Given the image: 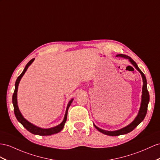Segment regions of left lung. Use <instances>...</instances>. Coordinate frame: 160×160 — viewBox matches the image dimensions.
Here are the masks:
<instances>
[{"instance_id": "obj_1", "label": "left lung", "mask_w": 160, "mask_h": 160, "mask_svg": "<svg viewBox=\"0 0 160 160\" xmlns=\"http://www.w3.org/2000/svg\"><path fill=\"white\" fill-rule=\"evenodd\" d=\"M117 57H124V58H126V59H128L130 62L132 63V64L134 65V66L137 68V70L141 73V74L142 78V80H143L142 101H141V108H140V110H139L138 116H137V118H135V120L132 123H131L130 124L124 127V128H123L120 130H116V131H106V130H103L102 129H100L99 128H98L97 126H96L95 124H94V126H95V128L98 130H99V132L103 133L106 135H109V136H119V135L127 134V133L131 132V131H132L139 124H140V123L143 120H144V118L146 116L147 111V106H148V103H149V94L148 90H147V87L146 77H145L144 73H142V72L141 70L140 69L138 68V65L136 63V62H135V61L133 59H132L131 57H130L129 56L125 55L120 54V55H118Z\"/></svg>"}]
</instances>
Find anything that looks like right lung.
<instances>
[{
	"label": "right lung",
	"mask_w": 160,
	"mask_h": 160,
	"mask_svg": "<svg viewBox=\"0 0 160 160\" xmlns=\"http://www.w3.org/2000/svg\"><path fill=\"white\" fill-rule=\"evenodd\" d=\"M34 60V59H31L29 62L27 63V65H26L25 68H24L23 71L22 72V73L20 74V76L17 78V80L15 82V91L13 92V98H12V100H13V108H14V113L16 118L17 120L21 123V124L23 126V127L25 128H26L30 132L34 134H37V135H40V136H48V135H51L53 134H56L58 133L59 132L62 130L64 127V124L65 122L67 120V116H68V109L70 106L72 102L73 101V99H72L69 102V103L67 107V109H66V112H65V118L63 119V121L59 125H58L57 126L54 127V128H48V129H42L38 128V127H36L35 126H34L33 124H32L31 123H30L29 122H28L25 118H24L22 113H20L18 106V103H17V92H18V85L19 83V81L21 80V78H22V76H23L24 73L26 72L28 68L30 66V64L33 62Z\"/></svg>",
	"instance_id": "right-lung-1"
}]
</instances>
